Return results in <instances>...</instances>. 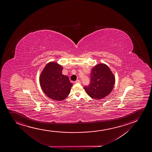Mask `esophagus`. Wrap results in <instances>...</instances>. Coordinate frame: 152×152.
I'll return each instance as SVG.
<instances>
[{
    "label": "esophagus",
    "mask_w": 152,
    "mask_h": 152,
    "mask_svg": "<svg viewBox=\"0 0 152 152\" xmlns=\"http://www.w3.org/2000/svg\"><path fill=\"white\" fill-rule=\"evenodd\" d=\"M75 83H81V82H80V81L79 80H77V81H75Z\"/></svg>",
    "instance_id": "esophagus-1"
}]
</instances>
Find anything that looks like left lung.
Returning a JSON list of instances; mask_svg holds the SVG:
<instances>
[{
  "mask_svg": "<svg viewBox=\"0 0 152 152\" xmlns=\"http://www.w3.org/2000/svg\"><path fill=\"white\" fill-rule=\"evenodd\" d=\"M115 78L111 69L105 64H98L91 69V83L84 88L89 97L99 100L111 93Z\"/></svg>",
  "mask_w": 152,
  "mask_h": 152,
  "instance_id": "8db88e82",
  "label": "left lung"
}]
</instances>
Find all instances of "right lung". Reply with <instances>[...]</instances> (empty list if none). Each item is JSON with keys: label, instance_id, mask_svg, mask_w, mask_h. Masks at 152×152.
<instances>
[{"label": "right lung", "instance_id": "1", "mask_svg": "<svg viewBox=\"0 0 152 152\" xmlns=\"http://www.w3.org/2000/svg\"><path fill=\"white\" fill-rule=\"evenodd\" d=\"M63 67L55 61L48 63L39 77L43 93L51 99L61 101L69 95L73 84L67 75L62 74Z\"/></svg>", "mask_w": 152, "mask_h": 152}]
</instances>
